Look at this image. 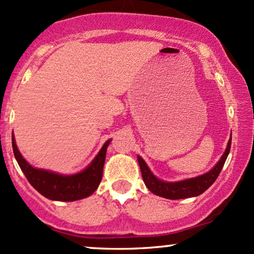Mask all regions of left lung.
Listing matches in <instances>:
<instances>
[{"mask_svg": "<svg viewBox=\"0 0 254 254\" xmlns=\"http://www.w3.org/2000/svg\"><path fill=\"white\" fill-rule=\"evenodd\" d=\"M230 144H232V137H230L228 144H227V148L224 150L222 157H221L220 161L217 162L216 166L211 171L203 174V176L191 178V179H185L182 180V182L168 183L157 179L151 173L147 164H145L144 160L141 156L137 157V161H138L142 178H143V182L145 186L148 188V190L153 192L156 196L167 198V199H183V198L199 196V194H202L204 191L208 190L212 184H214L215 180L217 179L221 170L223 168L224 162H226L227 156L229 154Z\"/></svg>", "mask_w": 254, "mask_h": 254, "instance_id": "obj_1", "label": "left lung"}]
</instances>
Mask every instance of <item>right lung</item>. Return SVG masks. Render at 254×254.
I'll list each match as a JSON object with an SVG mask.
<instances>
[{
  "label": "right lung",
  "instance_id": "obj_1",
  "mask_svg": "<svg viewBox=\"0 0 254 254\" xmlns=\"http://www.w3.org/2000/svg\"><path fill=\"white\" fill-rule=\"evenodd\" d=\"M111 139L103 145L97 156L94 157L86 170L72 176H63L55 172L34 168L22 157L17 149L15 138L11 135L14 156L25 177L36 190L44 197L61 202H72L90 196L98 189L103 178L106 149Z\"/></svg>",
  "mask_w": 254,
  "mask_h": 254
}]
</instances>
